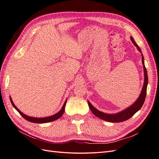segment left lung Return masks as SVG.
<instances>
[{
	"mask_svg": "<svg viewBox=\"0 0 159 159\" xmlns=\"http://www.w3.org/2000/svg\"><path fill=\"white\" fill-rule=\"evenodd\" d=\"M131 40L132 42L133 43V44L135 46L139 52H141V49L139 48V46L136 44V42H134V39L131 37ZM142 63L143 65V68H144V75H145V80H144V84H143V87L141 91V93L139 95V98L137 100L134 102L131 106H130L127 109L123 110V111L119 112L116 114H107V113H104L103 112L99 111V110L97 109H95L92 105L90 103V102H88L89 107L90 110L92 112L96 117H98V118L104 120V121H109V122H112V123H119V122H122L124 121H126V120L129 119L131 118L132 116L135 114L140 109L143 105L145 102V98H146V95H147V84H148V75H147V69L145 66V64H144V58H143V56L142 54Z\"/></svg>",
	"mask_w": 159,
	"mask_h": 159,
	"instance_id": "8db88e82",
	"label": "left lung"
}]
</instances>
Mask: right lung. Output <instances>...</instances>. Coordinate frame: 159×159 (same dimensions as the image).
<instances>
[{"label": "right lung", "instance_id": "add662e5", "mask_svg": "<svg viewBox=\"0 0 159 159\" xmlns=\"http://www.w3.org/2000/svg\"><path fill=\"white\" fill-rule=\"evenodd\" d=\"M10 99H11V102L12 103V105H13V107L15 108L17 111L18 112L20 113L22 117L25 118L26 120H27V121H30V122H32V123H49V122H51V121H55V120L59 119L60 117H61V115L64 114V110H65V105H66V102L67 100H66V102L63 105V107H62L60 111L58 113H57L56 114L54 115H52V116H50V117H44V118H35V117H29V116H27V115H25L24 113H22L20 110H19L16 106L14 104V103L12 102V99L10 98Z\"/></svg>", "mask_w": 159, "mask_h": 159}]
</instances>
